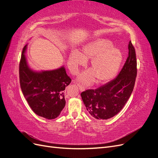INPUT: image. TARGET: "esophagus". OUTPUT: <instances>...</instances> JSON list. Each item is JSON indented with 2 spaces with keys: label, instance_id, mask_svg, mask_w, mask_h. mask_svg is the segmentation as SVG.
<instances>
[{
  "label": "esophagus",
  "instance_id": "obj_1",
  "mask_svg": "<svg viewBox=\"0 0 158 158\" xmlns=\"http://www.w3.org/2000/svg\"><path fill=\"white\" fill-rule=\"evenodd\" d=\"M77 85H78V86L79 88V89L81 91V92H82V91L85 90V87H84L83 85H82L80 84H77Z\"/></svg>",
  "mask_w": 158,
  "mask_h": 158
}]
</instances>
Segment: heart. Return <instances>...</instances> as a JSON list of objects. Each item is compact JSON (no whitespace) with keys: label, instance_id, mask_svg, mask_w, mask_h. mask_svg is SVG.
Segmentation results:
<instances>
[{"label":"heart","instance_id":"1","mask_svg":"<svg viewBox=\"0 0 158 158\" xmlns=\"http://www.w3.org/2000/svg\"><path fill=\"white\" fill-rule=\"evenodd\" d=\"M113 46L111 41L99 38L85 44L80 52L72 51L69 57L71 71L76 73L86 64V59H92V69L81 74L79 80L84 84L92 83L95 78L98 83L109 82L117 75L123 60L121 51Z\"/></svg>","mask_w":158,"mask_h":158}]
</instances>
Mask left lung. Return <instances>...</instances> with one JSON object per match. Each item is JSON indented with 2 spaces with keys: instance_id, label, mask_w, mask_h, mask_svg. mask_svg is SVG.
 <instances>
[{
  "instance_id": "obj_1",
  "label": "left lung",
  "mask_w": 158,
  "mask_h": 158,
  "mask_svg": "<svg viewBox=\"0 0 158 158\" xmlns=\"http://www.w3.org/2000/svg\"><path fill=\"white\" fill-rule=\"evenodd\" d=\"M128 55L117 78L95 89L82 92L89 114L99 120H106L116 115L125 106L132 92L137 74L135 49L131 41L128 44Z\"/></svg>"
}]
</instances>
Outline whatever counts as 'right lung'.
Instances as JSON below:
<instances>
[{
	"label": "right lung",
	"instance_id": "obj_1",
	"mask_svg": "<svg viewBox=\"0 0 158 158\" xmlns=\"http://www.w3.org/2000/svg\"><path fill=\"white\" fill-rule=\"evenodd\" d=\"M22 51L19 65L20 83L22 93L30 107L37 115L47 119L59 117L65 106V88L71 79L64 66L52 70L36 72L27 64L25 52Z\"/></svg>",
	"mask_w": 158,
	"mask_h": 158
}]
</instances>
